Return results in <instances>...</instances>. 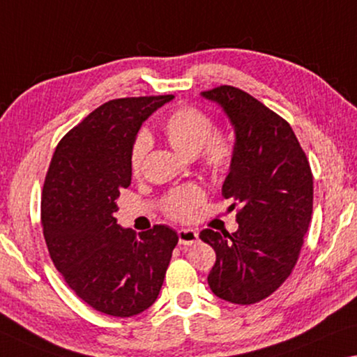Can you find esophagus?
Instances as JSON below:
<instances>
[{"mask_svg":"<svg viewBox=\"0 0 357 357\" xmlns=\"http://www.w3.org/2000/svg\"><path fill=\"white\" fill-rule=\"evenodd\" d=\"M197 241V231L196 229L182 228L178 229V243L182 245H191Z\"/></svg>","mask_w":357,"mask_h":357,"instance_id":"34e87169","label":"esophagus"}]
</instances>
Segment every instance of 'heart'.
I'll list each match as a JSON object with an SVG mask.
<instances>
[{"mask_svg": "<svg viewBox=\"0 0 357 357\" xmlns=\"http://www.w3.org/2000/svg\"><path fill=\"white\" fill-rule=\"evenodd\" d=\"M213 121L199 108L185 105L172 109L162 123V134L175 151L186 158L199 153L204 167L213 175L229 171L234 160V145L228 135L212 132ZM151 146L150 134L140 130L130 146V167L139 172ZM206 193L197 185H185L169 191L164 197V212L180 222L190 220L196 209L204 204Z\"/></svg>", "mask_w": 357, "mask_h": 357, "instance_id": "obj_1", "label": "heart"}]
</instances>
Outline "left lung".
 Here are the masks:
<instances>
[{"mask_svg": "<svg viewBox=\"0 0 357 357\" xmlns=\"http://www.w3.org/2000/svg\"><path fill=\"white\" fill-rule=\"evenodd\" d=\"M201 96L234 128L222 195L241 204L234 233H199L217 255L207 282L218 298L252 305L281 287L298 260L312 213L311 167L290 124L248 92L218 86Z\"/></svg>", "mask_w": 357, "mask_h": 357, "instance_id": "8db88e82", "label": "left lung"}]
</instances>
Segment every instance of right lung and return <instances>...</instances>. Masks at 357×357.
Segmentation results:
<instances>
[{"label": "right lung", "mask_w": 357, "mask_h": 357, "mask_svg": "<svg viewBox=\"0 0 357 357\" xmlns=\"http://www.w3.org/2000/svg\"><path fill=\"white\" fill-rule=\"evenodd\" d=\"M174 96L103 103L63 135L41 196V225L54 265L92 308L130 317L155 303L178 236L155 225L137 236L116 223L132 178L130 146L142 123Z\"/></svg>", "instance_id": "obj_1"}]
</instances>
